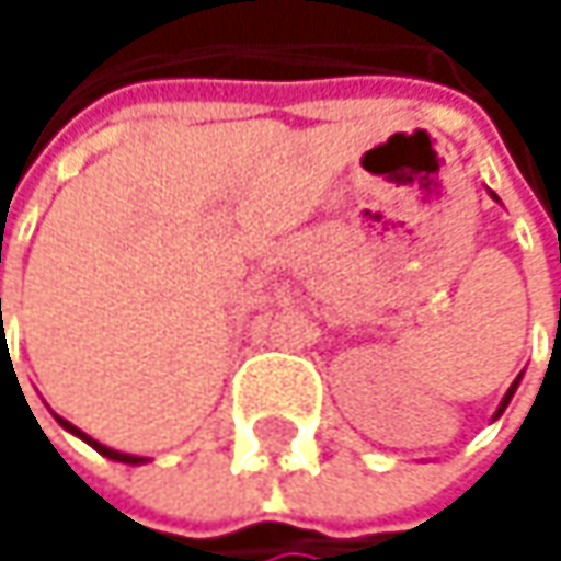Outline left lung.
Here are the masks:
<instances>
[{
  "mask_svg": "<svg viewBox=\"0 0 561 561\" xmlns=\"http://www.w3.org/2000/svg\"><path fill=\"white\" fill-rule=\"evenodd\" d=\"M516 387H519V377H516V380H513V387H510V390H506L504 402H501V409H497V415H501V412H504V409H506V402H510V396H513V392H516ZM497 415H494V419H497Z\"/></svg>",
  "mask_w": 561,
  "mask_h": 561,
  "instance_id": "obj_1",
  "label": "left lung"
}]
</instances>
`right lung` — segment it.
<instances>
[{
    "mask_svg": "<svg viewBox=\"0 0 561 561\" xmlns=\"http://www.w3.org/2000/svg\"><path fill=\"white\" fill-rule=\"evenodd\" d=\"M57 422H60V425H64L67 432H73L77 438H83L87 445H93V448H96L100 455H106V458H113V461H123V465H142V461H146V458H139V455H123V451H113V448H106V445H100V442H93L90 435H83V432H80L77 425H70V422H67V419H60V415H57Z\"/></svg>",
    "mask_w": 561,
    "mask_h": 561,
    "instance_id": "add662e5",
    "label": "right lung"
}]
</instances>
